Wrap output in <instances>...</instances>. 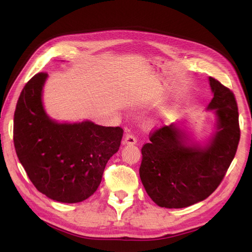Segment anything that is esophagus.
Returning <instances> with one entry per match:
<instances>
[{"mask_svg":"<svg viewBox=\"0 0 252 252\" xmlns=\"http://www.w3.org/2000/svg\"><path fill=\"white\" fill-rule=\"evenodd\" d=\"M136 143V139L134 138V135H132L131 133H127L125 135V139H124V144L127 145H134Z\"/></svg>","mask_w":252,"mask_h":252,"instance_id":"obj_1","label":"esophagus"}]
</instances>
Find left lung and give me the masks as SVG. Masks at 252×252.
<instances>
[{"label":"left lung","mask_w":252,"mask_h":252,"mask_svg":"<svg viewBox=\"0 0 252 252\" xmlns=\"http://www.w3.org/2000/svg\"><path fill=\"white\" fill-rule=\"evenodd\" d=\"M218 131L206 148L186 146L184 134L171 124L149 133L142 147L140 177L145 190L159 207L184 208L208 197L229 168L240 142L239 111L232 91L209 78Z\"/></svg>","instance_id":"8db88e82"}]
</instances>
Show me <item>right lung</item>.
<instances>
[{
    "mask_svg": "<svg viewBox=\"0 0 252 252\" xmlns=\"http://www.w3.org/2000/svg\"><path fill=\"white\" fill-rule=\"evenodd\" d=\"M46 78V72L33 75L19 96L13 118L14 148L40 192L53 201L79 203L100 186L124 130L89 121L59 124L50 120L42 104Z\"/></svg>",
    "mask_w": 252,
    "mask_h": 252,
    "instance_id": "right-lung-1",
    "label": "right lung"
}]
</instances>
